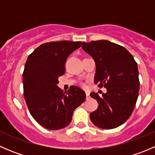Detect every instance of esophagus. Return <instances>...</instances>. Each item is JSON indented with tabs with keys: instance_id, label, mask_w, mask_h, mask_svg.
<instances>
[{
	"instance_id": "1",
	"label": "esophagus",
	"mask_w": 155,
	"mask_h": 155,
	"mask_svg": "<svg viewBox=\"0 0 155 155\" xmlns=\"http://www.w3.org/2000/svg\"><path fill=\"white\" fill-rule=\"evenodd\" d=\"M85 94H86V100H88L89 98H90V94H89V93H87V92L85 93Z\"/></svg>"
}]
</instances>
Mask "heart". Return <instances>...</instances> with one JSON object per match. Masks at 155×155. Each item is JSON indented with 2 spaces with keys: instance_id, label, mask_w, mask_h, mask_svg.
Instances as JSON below:
<instances>
[{
  "instance_id": "obj_1",
  "label": "heart",
  "mask_w": 155,
  "mask_h": 155,
  "mask_svg": "<svg viewBox=\"0 0 155 155\" xmlns=\"http://www.w3.org/2000/svg\"><path fill=\"white\" fill-rule=\"evenodd\" d=\"M81 85H82V86L83 87H85V86H86V85H85V83H84V82H82V83H81Z\"/></svg>"
}]
</instances>
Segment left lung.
I'll list each match as a JSON object with an SVG mask.
<instances>
[{"label":"left lung","mask_w":155,"mask_h":155,"mask_svg":"<svg viewBox=\"0 0 155 155\" xmlns=\"http://www.w3.org/2000/svg\"><path fill=\"white\" fill-rule=\"evenodd\" d=\"M82 48L96 64L94 83L107 90L101 97L95 92L90 94L99 104L90 114L91 121L103 129L121 125L131 115L138 98L137 62L125 48L108 40L83 42Z\"/></svg>","instance_id":"1"}]
</instances>
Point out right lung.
<instances>
[{"instance_id":"1","label":"right lung","mask_w":155,"mask_h":155,"mask_svg":"<svg viewBox=\"0 0 155 155\" xmlns=\"http://www.w3.org/2000/svg\"><path fill=\"white\" fill-rule=\"evenodd\" d=\"M82 46V42H48L29 54L23 72L24 97L28 110L38 124L50 130L70 124L75 109L86 95L73 85L68 92L58 87V77L65 73L68 56Z\"/></svg>"}]
</instances>
